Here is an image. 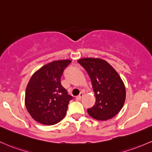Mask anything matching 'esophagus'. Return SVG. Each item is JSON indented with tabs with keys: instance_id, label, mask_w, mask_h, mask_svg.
Wrapping results in <instances>:
<instances>
[{
	"instance_id": "1",
	"label": "esophagus",
	"mask_w": 152,
	"mask_h": 152,
	"mask_svg": "<svg viewBox=\"0 0 152 152\" xmlns=\"http://www.w3.org/2000/svg\"><path fill=\"white\" fill-rule=\"evenodd\" d=\"M83 95H84V93H83V92H82V93H80V94H79V95H78V96H77L76 99H77V100H81L82 98H83Z\"/></svg>"
}]
</instances>
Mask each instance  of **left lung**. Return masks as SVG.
<instances>
[{
  "label": "left lung",
  "mask_w": 152,
  "mask_h": 152,
  "mask_svg": "<svg viewBox=\"0 0 152 152\" xmlns=\"http://www.w3.org/2000/svg\"><path fill=\"white\" fill-rule=\"evenodd\" d=\"M78 62L91 80L95 95V105L88 109L93 118L106 121L121 110L126 100V88L121 78L106 61L98 58H83Z\"/></svg>",
  "instance_id": "1"
}]
</instances>
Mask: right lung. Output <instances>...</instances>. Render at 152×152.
Listing matches in <instances>:
<instances>
[{"label":"right lung","mask_w":152,"mask_h":152,"mask_svg":"<svg viewBox=\"0 0 152 152\" xmlns=\"http://www.w3.org/2000/svg\"><path fill=\"white\" fill-rule=\"evenodd\" d=\"M72 61H54L45 64L31 77L25 95V105L31 116L44 125H54L67 113L72 99L61 84V77Z\"/></svg>","instance_id":"right-lung-1"}]
</instances>
